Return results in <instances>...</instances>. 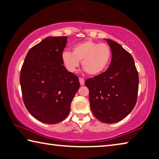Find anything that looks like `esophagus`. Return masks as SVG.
<instances>
[{"label": "esophagus", "mask_w": 159, "mask_h": 159, "mask_svg": "<svg viewBox=\"0 0 159 159\" xmlns=\"http://www.w3.org/2000/svg\"><path fill=\"white\" fill-rule=\"evenodd\" d=\"M80 80V85H84V80L83 79V78H80L79 79Z\"/></svg>", "instance_id": "1"}]
</instances>
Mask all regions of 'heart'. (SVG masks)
<instances>
[{
    "mask_svg": "<svg viewBox=\"0 0 159 159\" xmlns=\"http://www.w3.org/2000/svg\"><path fill=\"white\" fill-rule=\"evenodd\" d=\"M72 52L63 51L61 60L70 72L76 71L82 61V66L90 75H97L103 72L109 64L112 52L107 44L87 40L73 46Z\"/></svg>",
    "mask_w": 159,
    "mask_h": 159,
    "instance_id": "heart-1",
    "label": "heart"
}]
</instances>
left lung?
<instances>
[{
    "label": "left lung",
    "mask_w": 159,
    "mask_h": 159,
    "mask_svg": "<svg viewBox=\"0 0 159 159\" xmlns=\"http://www.w3.org/2000/svg\"><path fill=\"white\" fill-rule=\"evenodd\" d=\"M112 61L106 71L86 80L91 110L103 123L113 124L129 115L137 101L139 78L132 56L110 39Z\"/></svg>",
    "instance_id": "1"
}]
</instances>
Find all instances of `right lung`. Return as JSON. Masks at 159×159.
I'll return each instance as SVG.
<instances>
[{
	"mask_svg": "<svg viewBox=\"0 0 159 159\" xmlns=\"http://www.w3.org/2000/svg\"><path fill=\"white\" fill-rule=\"evenodd\" d=\"M66 43V36L44 39L29 50L21 70L25 106L33 117L44 124L64 120L80 89L77 76L67 70L61 60Z\"/></svg>",
	"mask_w": 159,
	"mask_h": 159,
	"instance_id": "1",
	"label": "right lung"
}]
</instances>
